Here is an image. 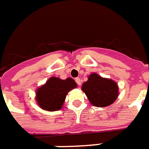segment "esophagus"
I'll return each instance as SVG.
<instances>
[{
    "label": "esophagus",
    "instance_id": "esophagus-1",
    "mask_svg": "<svg viewBox=\"0 0 149 149\" xmlns=\"http://www.w3.org/2000/svg\"><path fill=\"white\" fill-rule=\"evenodd\" d=\"M75 81H76V82H77V84L78 86H81V80L80 78L77 77V78L75 79Z\"/></svg>",
    "mask_w": 149,
    "mask_h": 149
}]
</instances>
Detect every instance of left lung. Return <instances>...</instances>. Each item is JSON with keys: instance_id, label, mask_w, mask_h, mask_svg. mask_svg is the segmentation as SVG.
<instances>
[{"instance_id": "1", "label": "left lung", "mask_w": 149, "mask_h": 149, "mask_svg": "<svg viewBox=\"0 0 149 149\" xmlns=\"http://www.w3.org/2000/svg\"><path fill=\"white\" fill-rule=\"evenodd\" d=\"M81 90L91 104L95 107H107L113 104L118 96V86L111 79L104 78L97 73H91L88 81L83 83Z\"/></svg>"}]
</instances>
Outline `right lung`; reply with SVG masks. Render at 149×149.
Segmentation results:
<instances>
[{
    "label": "right lung",
    "instance_id": "right-lung-1",
    "mask_svg": "<svg viewBox=\"0 0 149 149\" xmlns=\"http://www.w3.org/2000/svg\"><path fill=\"white\" fill-rule=\"evenodd\" d=\"M73 79L62 80L52 77L36 90V100L40 109L54 112L62 109L68 91L77 87Z\"/></svg>",
    "mask_w": 149,
    "mask_h": 149
}]
</instances>
